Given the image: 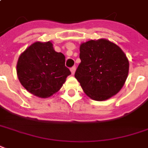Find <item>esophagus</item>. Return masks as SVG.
<instances>
[{
  "label": "esophagus",
  "instance_id": "obj_1",
  "mask_svg": "<svg viewBox=\"0 0 148 148\" xmlns=\"http://www.w3.org/2000/svg\"><path fill=\"white\" fill-rule=\"evenodd\" d=\"M70 70H71V72H72V74L73 75V74L75 73V71H76V67H75V66H73V67L70 68Z\"/></svg>",
  "mask_w": 148,
  "mask_h": 148
}]
</instances>
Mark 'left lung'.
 I'll return each mask as SVG.
<instances>
[{
	"instance_id": "left-lung-1",
	"label": "left lung",
	"mask_w": 148,
	"mask_h": 148,
	"mask_svg": "<svg viewBox=\"0 0 148 148\" xmlns=\"http://www.w3.org/2000/svg\"><path fill=\"white\" fill-rule=\"evenodd\" d=\"M80 58L75 77L92 99H108L122 88L129 61L118 45L105 39L91 40L81 45Z\"/></svg>"
}]
</instances>
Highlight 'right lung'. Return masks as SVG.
Masks as SVG:
<instances>
[{"mask_svg": "<svg viewBox=\"0 0 148 148\" xmlns=\"http://www.w3.org/2000/svg\"><path fill=\"white\" fill-rule=\"evenodd\" d=\"M17 74L28 92L40 98H48L60 90L71 72L65 66V56L56 52L48 41L35 42L21 53Z\"/></svg>", "mask_w": 148, "mask_h": 148, "instance_id": "1", "label": "right lung"}]
</instances>
